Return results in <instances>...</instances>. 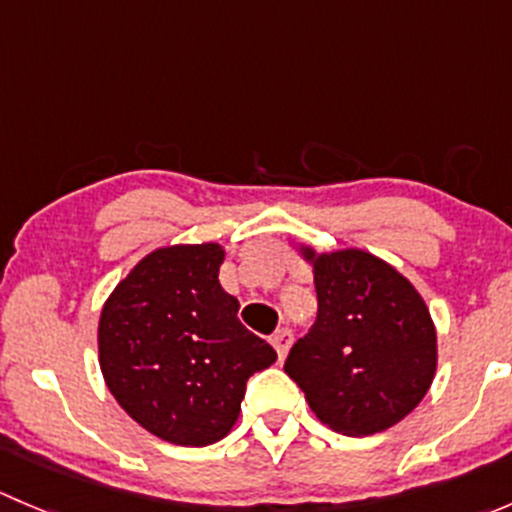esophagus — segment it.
Masks as SVG:
<instances>
[{"instance_id": "esophagus-1", "label": "esophagus", "mask_w": 512, "mask_h": 512, "mask_svg": "<svg viewBox=\"0 0 512 512\" xmlns=\"http://www.w3.org/2000/svg\"><path fill=\"white\" fill-rule=\"evenodd\" d=\"M292 342H294V337L289 329H277V332L272 334V347L277 349V356H280V359H285L289 347H292Z\"/></svg>"}]
</instances>
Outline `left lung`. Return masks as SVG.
I'll use <instances>...</instances> for the list:
<instances>
[{
  "instance_id": "obj_1",
  "label": "left lung",
  "mask_w": 512,
  "mask_h": 512,
  "mask_svg": "<svg viewBox=\"0 0 512 512\" xmlns=\"http://www.w3.org/2000/svg\"><path fill=\"white\" fill-rule=\"evenodd\" d=\"M317 322L285 361L309 409L344 436L391 428L421 404L436 374V327L416 287L364 250L314 252Z\"/></svg>"
}]
</instances>
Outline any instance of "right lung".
<instances>
[{"instance_id": "obj_1", "label": "right lung", "mask_w": 512, "mask_h": 512, "mask_svg": "<svg viewBox=\"0 0 512 512\" xmlns=\"http://www.w3.org/2000/svg\"><path fill=\"white\" fill-rule=\"evenodd\" d=\"M218 242L158 247L106 299L98 364L108 391L146 431L175 446H210L240 416L247 379L277 352L237 319L220 285Z\"/></svg>"}]
</instances>
